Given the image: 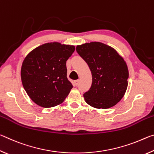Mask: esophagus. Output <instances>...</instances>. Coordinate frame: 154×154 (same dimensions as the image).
I'll list each match as a JSON object with an SVG mask.
<instances>
[{
  "label": "esophagus",
  "mask_w": 154,
  "mask_h": 154,
  "mask_svg": "<svg viewBox=\"0 0 154 154\" xmlns=\"http://www.w3.org/2000/svg\"><path fill=\"white\" fill-rule=\"evenodd\" d=\"M79 80H75V82H73V84L75 86H77V85L79 84Z\"/></svg>",
  "instance_id": "esophagus-1"
}]
</instances>
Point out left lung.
Segmentation results:
<instances>
[{"label": "left lung", "instance_id": "8db88e82", "mask_svg": "<svg viewBox=\"0 0 154 154\" xmlns=\"http://www.w3.org/2000/svg\"><path fill=\"white\" fill-rule=\"evenodd\" d=\"M76 50L92 72V85L83 94L85 102L96 109L116 105L128 84V69L124 58L114 48L100 42L77 45Z\"/></svg>", "mask_w": 154, "mask_h": 154}]
</instances>
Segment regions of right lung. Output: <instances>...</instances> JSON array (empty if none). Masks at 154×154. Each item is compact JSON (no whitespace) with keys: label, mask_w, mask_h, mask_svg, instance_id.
Here are the masks:
<instances>
[{"label":"right lung","mask_w":154,"mask_h":154,"mask_svg":"<svg viewBox=\"0 0 154 154\" xmlns=\"http://www.w3.org/2000/svg\"><path fill=\"white\" fill-rule=\"evenodd\" d=\"M75 46L58 42L37 47L26 56L21 68L23 87L34 103L53 107L65 100L72 88L67 79L66 61Z\"/></svg>","instance_id":"right-lung-1"}]
</instances>
